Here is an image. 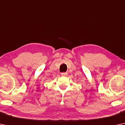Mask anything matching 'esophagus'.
Returning <instances> with one entry per match:
<instances>
[{
    "instance_id": "obj_1",
    "label": "esophagus",
    "mask_w": 125,
    "mask_h": 125,
    "mask_svg": "<svg viewBox=\"0 0 125 125\" xmlns=\"http://www.w3.org/2000/svg\"><path fill=\"white\" fill-rule=\"evenodd\" d=\"M61 74L63 76H65L67 75V73H61Z\"/></svg>"
}]
</instances>
